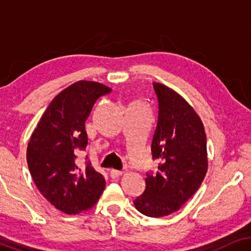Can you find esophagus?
Here are the masks:
<instances>
[{"instance_id":"obj_1","label":"esophagus","mask_w":251,"mask_h":251,"mask_svg":"<svg viewBox=\"0 0 251 251\" xmlns=\"http://www.w3.org/2000/svg\"><path fill=\"white\" fill-rule=\"evenodd\" d=\"M122 174H123L122 170H114V169H112L111 171H109V176H111L112 178H118L119 176H121Z\"/></svg>"}]
</instances>
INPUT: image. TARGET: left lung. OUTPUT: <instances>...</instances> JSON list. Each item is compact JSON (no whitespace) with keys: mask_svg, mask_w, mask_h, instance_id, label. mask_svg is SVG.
Instances as JSON below:
<instances>
[{"mask_svg":"<svg viewBox=\"0 0 251 251\" xmlns=\"http://www.w3.org/2000/svg\"><path fill=\"white\" fill-rule=\"evenodd\" d=\"M157 121L151 152L159 160L155 173H146V187L133 200L149 217L177 211L200 187L207 173V137L194 109L174 90L153 82Z\"/></svg>","mask_w":251,"mask_h":251,"instance_id":"left-lung-1","label":"left lung"}]
</instances>
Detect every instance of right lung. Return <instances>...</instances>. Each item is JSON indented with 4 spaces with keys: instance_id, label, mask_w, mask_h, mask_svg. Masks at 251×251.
<instances>
[{
    "instance_id": "obj_1",
    "label": "right lung",
    "mask_w": 251,
    "mask_h": 251,
    "mask_svg": "<svg viewBox=\"0 0 251 251\" xmlns=\"http://www.w3.org/2000/svg\"><path fill=\"white\" fill-rule=\"evenodd\" d=\"M111 88L78 81L53 98L34 130L27 147V163L36 187L65 214H78L98 201L105 187L101 174L85 156L78 167L80 151L88 145L85 121L95 102Z\"/></svg>"
}]
</instances>
